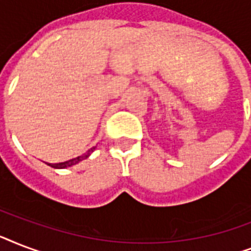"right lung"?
I'll return each mask as SVG.
<instances>
[{
  "label": "right lung",
  "mask_w": 251,
  "mask_h": 251,
  "mask_svg": "<svg viewBox=\"0 0 251 251\" xmlns=\"http://www.w3.org/2000/svg\"><path fill=\"white\" fill-rule=\"evenodd\" d=\"M95 149L96 147H92V149H90L88 151H87L86 153H83L82 156H78V157H74V159H72V160H68V161H64V163H57V164H47L49 165V167H52V168H56V169H65V168H69V167H73V165H75L78 164L79 161L84 160V159H87V157L90 156L91 153L94 152Z\"/></svg>",
  "instance_id": "right-lung-1"
}]
</instances>
